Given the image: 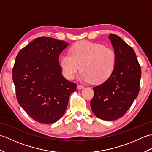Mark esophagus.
I'll list each match as a JSON object with an SVG mask.
<instances>
[{
	"instance_id": "esophagus-1",
	"label": "esophagus",
	"mask_w": 152,
	"mask_h": 152,
	"mask_svg": "<svg viewBox=\"0 0 152 152\" xmlns=\"http://www.w3.org/2000/svg\"><path fill=\"white\" fill-rule=\"evenodd\" d=\"M77 88H78V89H83V86H82V85H79V84H78V85H77Z\"/></svg>"
}]
</instances>
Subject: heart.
<instances>
[{
  "instance_id": "obj_1",
  "label": "heart",
  "mask_w": 152,
  "mask_h": 152,
  "mask_svg": "<svg viewBox=\"0 0 152 152\" xmlns=\"http://www.w3.org/2000/svg\"><path fill=\"white\" fill-rule=\"evenodd\" d=\"M59 64L66 78H74L82 68L80 80L99 84L106 82L114 72L116 54L111 48L101 44L82 41L71 47L70 55H63Z\"/></svg>"
}]
</instances>
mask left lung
<instances>
[{
    "label": "left lung",
    "instance_id": "obj_1",
    "mask_svg": "<svg viewBox=\"0 0 152 152\" xmlns=\"http://www.w3.org/2000/svg\"><path fill=\"white\" fill-rule=\"evenodd\" d=\"M108 38L116 54L115 67L106 82L93 88L90 105L99 119L114 121L122 117L137 97L141 69L133 48L117 35L110 34Z\"/></svg>",
    "mask_w": 152,
    "mask_h": 152
}]
</instances>
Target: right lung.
<instances>
[{"instance_id":"right-lung-1","label":"right lung","mask_w":152,"mask_h":152,"mask_svg":"<svg viewBox=\"0 0 152 152\" xmlns=\"http://www.w3.org/2000/svg\"><path fill=\"white\" fill-rule=\"evenodd\" d=\"M63 40L39 37L17 55L12 70L17 100L38 122L51 124L62 117L76 84L64 78L60 53L69 46Z\"/></svg>"}]
</instances>
